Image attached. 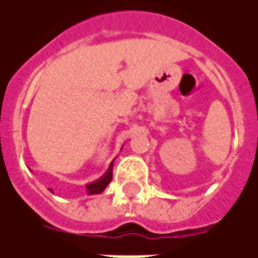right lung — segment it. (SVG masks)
<instances>
[{"label":"right lung","mask_w":258,"mask_h":258,"mask_svg":"<svg viewBox=\"0 0 258 258\" xmlns=\"http://www.w3.org/2000/svg\"><path fill=\"white\" fill-rule=\"evenodd\" d=\"M113 178V164H110V167L107 170V173L102 177L101 179H98L95 182H92V184L87 185V192L88 195H95V194H101L105 190V188L107 186V184L112 181Z\"/></svg>","instance_id":"right-lung-1"}]
</instances>
